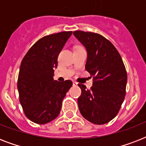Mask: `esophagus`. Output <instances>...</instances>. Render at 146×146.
I'll return each mask as SVG.
<instances>
[{
	"instance_id": "1",
	"label": "esophagus",
	"mask_w": 146,
	"mask_h": 146,
	"mask_svg": "<svg viewBox=\"0 0 146 146\" xmlns=\"http://www.w3.org/2000/svg\"><path fill=\"white\" fill-rule=\"evenodd\" d=\"M77 84H78V83L76 82H73V86H77Z\"/></svg>"
}]
</instances>
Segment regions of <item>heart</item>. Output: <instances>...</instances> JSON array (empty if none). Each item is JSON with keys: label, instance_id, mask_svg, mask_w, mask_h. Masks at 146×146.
Instances as JSON below:
<instances>
[{"label": "heart", "instance_id": "1", "mask_svg": "<svg viewBox=\"0 0 146 146\" xmlns=\"http://www.w3.org/2000/svg\"><path fill=\"white\" fill-rule=\"evenodd\" d=\"M82 48V46H80V45H76L75 47V48Z\"/></svg>", "mask_w": 146, "mask_h": 146}]
</instances>
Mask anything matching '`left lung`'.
<instances>
[{
	"mask_svg": "<svg viewBox=\"0 0 146 146\" xmlns=\"http://www.w3.org/2000/svg\"><path fill=\"white\" fill-rule=\"evenodd\" d=\"M73 35L86 48V70L93 79L90 89L78 84L82 90L79 109L89 122L104 124L117 116L126 96L124 64L113 44L102 35L83 31H74Z\"/></svg>",
	"mask_w": 146,
	"mask_h": 146,
	"instance_id": "1",
	"label": "left lung"
}]
</instances>
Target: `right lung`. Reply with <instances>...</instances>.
<instances>
[{"instance_id":"right-lung-1","label":"right lung","mask_w":146,"mask_h":146,"mask_svg":"<svg viewBox=\"0 0 146 146\" xmlns=\"http://www.w3.org/2000/svg\"><path fill=\"white\" fill-rule=\"evenodd\" d=\"M72 31L44 36L26 53L19 68L17 88L24 113L33 122L45 124L59 115L71 80H54L57 57Z\"/></svg>"}]
</instances>
